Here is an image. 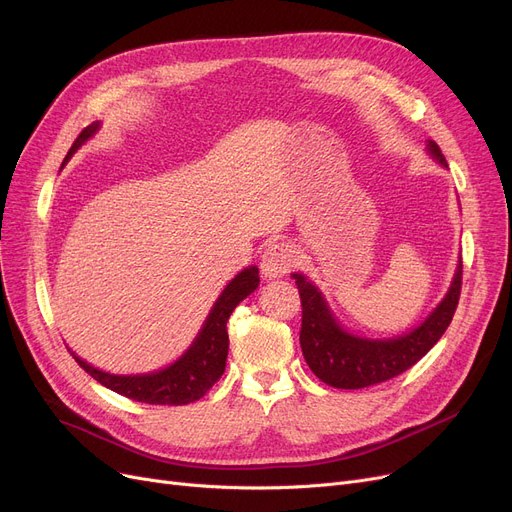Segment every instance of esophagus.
Segmentation results:
<instances>
[{"label": "esophagus", "instance_id": "1", "mask_svg": "<svg viewBox=\"0 0 512 512\" xmlns=\"http://www.w3.org/2000/svg\"><path fill=\"white\" fill-rule=\"evenodd\" d=\"M296 264V254L287 243H271L269 248L262 252L260 271L266 279H275L287 275Z\"/></svg>", "mask_w": 512, "mask_h": 512}]
</instances>
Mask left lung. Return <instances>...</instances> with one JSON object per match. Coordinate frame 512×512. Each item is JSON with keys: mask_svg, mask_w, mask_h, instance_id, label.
<instances>
[{"mask_svg": "<svg viewBox=\"0 0 512 512\" xmlns=\"http://www.w3.org/2000/svg\"><path fill=\"white\" fill-rule=\"evenodd\" d=\"M427 150L442 166H448L435 141H429ZM291 277L296 279L302 300L300 346L310 371L331 387L360 389L398 377L437 344L458 306L462 262H458L448 294L437 308L417 329L394 339H364L348 333L335 321L319 289L300 273Z\"/></svg>", "mask_w": 512, "mask_h": 512, "instance_id": "8db88e82", "label": "left lung"}]
</instances>
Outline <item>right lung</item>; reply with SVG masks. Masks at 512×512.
Listing matches in <instances>:
<instances>
[{
	"instance_id": "add662e5",
	"label": "right lung",
	"mask_w": 512,
	"mask_h": 512,
	"mask_svg": "<svg viewBox=\"0 0 512 512\" xmlns=\"http://www.w3.org/2000/svg\"><path fill=\"white\" fill-rule=\"evenodd\" d=\"M97 129H100V123H91L81 131V135L75 139L72 148L68 150L64 164ZM258 283H260V277H258L256 266L243 269L214 302L202 331L196 337V342L191 344V348L175 364H170V367L158 373L110 375L100 369H93L91 364L75 356V352L70 354L79 362V367L85 369V373H89L95 381H100L102 385L112 389V392L131 398L135 402L160 404V406H181V404L196 402L225 373L227 352H229L227 321L231 312L235 310V306L243 298H248L258 287Z\"/></svg>"
}]
</instances>
